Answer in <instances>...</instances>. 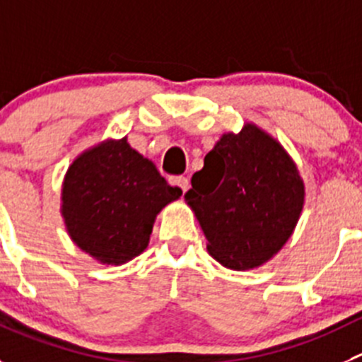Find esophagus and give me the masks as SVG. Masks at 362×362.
I'll return each instance as SVG.
<instances>
[{"label": "esophagus", "instance_id": "esophagus-1", "mask_svg": "<svg viewBox=\"0 0 362 362\" xmlns=\"http://www.w3.org/2000/svg\"><path fill=\"white\" fill-rule=\"evenodd\" d=\"M175 185H178V187H180V191L184 192H187V189H189V178L187 177H177L175 178Z\"/></svg>", "mask_w": 362, "mask_h": 362}]
</instances>
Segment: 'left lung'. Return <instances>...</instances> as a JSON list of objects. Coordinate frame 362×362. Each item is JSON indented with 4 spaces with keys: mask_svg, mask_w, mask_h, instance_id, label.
Segmentation results:
<instances>
[{
    "mask_svg": "<svg viewBox=\"0 0 362 362\" xmlns=\"http://www.w3.org/2000/svg\"><path fill=\"white\" fill-rule=\"evenodd\" d=\"M184 194L207 250L232 269L257 268L289 239L303 207V182L276 141L253 124L225 134Z\"/></svg>",
    "mask_w": 362,
    "mask_h": 362,
    "instance_id": "left-lung-1",
    "label": "left lung"
}]
</instances>
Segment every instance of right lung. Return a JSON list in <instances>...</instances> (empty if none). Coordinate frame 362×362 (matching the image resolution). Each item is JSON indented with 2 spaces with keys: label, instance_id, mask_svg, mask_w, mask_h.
Instances as JSON below:
<instances>
[{
  "label": "right lung",
  "instance_id": "add662e5",
  "mask_svg": "<svg viewBox=\"0 0 362 362\" xmlns=\"http://www.w3.org/2000/svg\"><path fill=\"white\" fill-rule=\"evenodd\" d=\"M180 194L127 139L109 141L71 164L62 214L83 252L103 264H123L146 248L155 216Z\"/></svg>",
  "mask_w": 362,
  "mask_h": 362
}]
</instances>
